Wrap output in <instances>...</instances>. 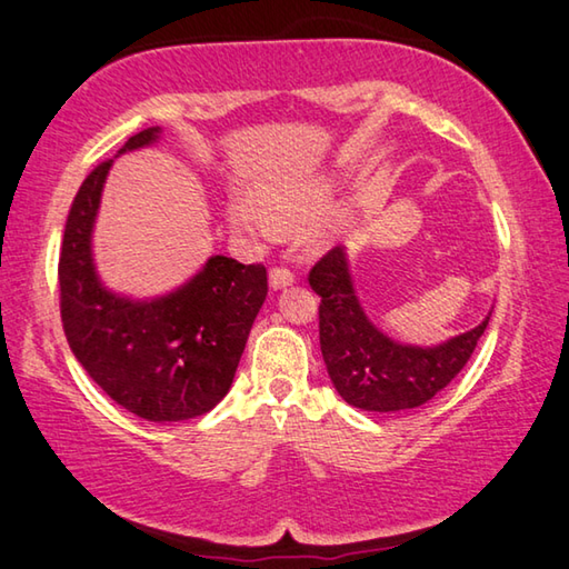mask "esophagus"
Instances as JSON below:
<instances>
[{"mask_svg": "<svg viewBox=\"0 0 569 569\" xmlns=\"http://www.w3.org/2000/svg\"><path fill=\"white\" fill-rule=\"evenodd\" d=\"M293 281H296V276L283 266H276V268H271V273H268V283H271L273 291H278V288H286V286H293Z\"/></svg>", "mask_w": 569, "mask_h": 569, "instance_id": "obj_1", "label": "esophagus"}]
</instances>
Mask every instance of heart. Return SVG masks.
Listing matches in <instances>:
<instances>
[{"instance_id": "1", "label": "heart", "mask_w": 569, "mask_h": 569, "mask_svg": "<svg viewBox=\"0 0 569 569\" xmlns=\"http://www.w3.org/2000/svg\"><path fill=\"white\" fill-rule=\"evenodd\" d=\"M333 196L329 176H311L293 182L261 186L253 196H233L228 203V220L248 236H268L273 230L291 233L306 228L311 243H326L331 230L339 226L341 213L319 218Z\"/></svg>"}]
</instances>
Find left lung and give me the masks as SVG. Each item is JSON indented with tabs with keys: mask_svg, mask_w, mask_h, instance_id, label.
<instances>
[{
	"mask_svg": "<svg viewBox=\"0 0 569 569\" xmlns=\"http://www.w3.org/2000/svg\"><path fill=\"white\" fill-rule=\"evenodd\" d=\"M308 283L321 296L319 339L329 377L341 399L363 411L417 409L437 397L465 369L492 316L439 346H411L389 339L369 321L343 246L311 268Z\"/></svg>",
	"mask_w": 569,
	"mask_h": 569,
	"instance_id": "8db88e82",
	"label": "left lung"
}]
</instances>
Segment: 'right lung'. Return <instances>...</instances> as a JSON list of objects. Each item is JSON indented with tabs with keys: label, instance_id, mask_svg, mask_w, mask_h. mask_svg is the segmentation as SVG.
I'll list each match as a JSON object with an SVG mask.
<instances>
[{
	"label": "right lung",
	"instance_id": "1",
	"mask_svg": "<svg viewBox=\"0 0 569 569\" xmlns=\"http://www.w3.org/2000/svg\"><path fill=\"white\" fill-rule=\"evenodd\" d=\"M158 138L160 128L142 130L118 156ZM114 158L84 178L67 216L57 268L67 343L90 379L134 417L160 423L203 417L233 383L268 293L266 268L210 256L188 283L166 296L110 291L94 268L92 230Z\"/></svg>",
	"mask_w": 569,
	"mask_h": 569
}]
</instances>
